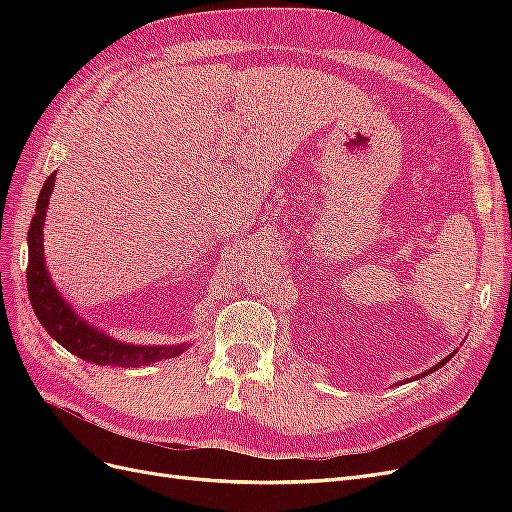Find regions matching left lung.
<instances>
[{"instance_id":"8db88e82","label":"left lung","mask_w":512,"mask_h":512,"mask_svg":"<svg viewBox=\"0 0 512 512\" xmlns=\"http://www.w3.org/2000/svg\"><path fill=\"white\" fill-rule=\"evenodd\" d=\"M455 354H457V350H453V352H451V354H448V356H444V359H442V361H440V363H438V365H433V367H429V369H427V371H423V374H418V376H416V380H418V378H425V376H427V374H431V371H436V369H438V367H442V365H444V363H448V361H451V359H453V356H455ZM404 382H408V380H404Z\"/></svg>"}]
</instances>
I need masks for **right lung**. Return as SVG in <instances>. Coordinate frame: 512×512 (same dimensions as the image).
Listing matches in <instances>:
<instances>
[{
	"instance_id": "add662e5",
	"label": "right lung",
	"mask_w": 512,
	"mask_h": 512,
	"mask_svg": "<svg viewBox=\"0 0 512 512\" xmlns=\"http://www.w3.org/2000/svg\"><path fill=\"white\" fill-rule=\"evenodd\" d=\"M55 177L57 173H51V177L44 181L36 203V215L32 218L27 232V292L44 331L59 346L81 356L83 361L111 367L151 365L164 359H173V356H179L181 352L188 350L192 342L173 346H136L119 342V339L98 329L96 324L85 320L79 312H74V307L66 301V297H61V292L53 284V277L44 258V220L55 188Z\"/></svg>"
}]
</instances>
